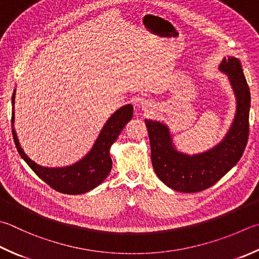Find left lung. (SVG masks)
<instances>
[{
	"instance_id": "1",
	"label": "left lung",
	"mask_w": 259,
	"mask_h": 259,
	"mask_svg": "<svg viewBox=\"0 0 259 259\" xmlns=\"http://www.w3.org/2000/svg\"><path fill=\"white\" fill-rule=\"evenodd\" d=\"M220 70L226 72L237 97V114L226 139L211 151L193 155L174 149L164 125L145 119L151 144V161L155 174L168 187L182 193H197L213 186L242 157L249 136L250 91L240 61L224 58Z\"/></svg>"
}]
</instances>
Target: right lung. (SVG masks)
<instances>
[{
    "label": "right lung",
    "mask_w": 259,
    "mask_h": 259,
    "mask_svg": "<svg viewBox=\"0 0 259 259\" xmlns=\"http://www.w3.org/2000/svg\"><path fill=\"white\" fill-rule=\"evenodd\" d=\"M13 99L12 97V102ZM132 117H133V106L132 105H126L117 110L107 120L89 154L80 162L66 168L51 169L40 167L29 159L23 152L13 128L12 136L19 154L39 178L44 180L48 186L55 189L56 192L77 195L94 189L104 182L107 176L109 175L111 167H113V161L109 155L110 146L118 138L120 132L132 119ZM11 123L13 124V113Z\"/></svg>",
    "instance_id": "right-lung-1"
}]
</instances>
